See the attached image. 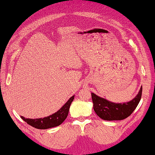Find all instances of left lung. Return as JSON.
Returning <instances> with one entry per match:
<instances>
[{
    "label": "left lung",
    "instance_id": "8db88e82",
    "mask_svg": "<svg viewBox=\"0 0 155 155\" xmlns=\"http://www.w3.org/2000/svg\"><path fill=\"white\" fill-rule=\"evenodd\" d=\"M142 87L132 101L124 104H114L91 93L93 103V109L99 117L106 121L123 120L132 114L142 98Z\"/></svg>",
    "mask_w": 155,
    "mask_h": 155
}]
</instances>
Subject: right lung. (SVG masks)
Wrapping results in <instances>:
<instances>
[{"instance_id": "obj_1", "label": "right lung", "mask_w": 155, "mask_h": 155, "mask_svg": "<svg viewBox=\"0 0 155 155\" xmlns=\"http://www.w3.org/2000/svg\"><path fill=\"white\" fill-rule=\"evenodd\" d=\"M74 95L72 96L65 104L52 115L43 118H26L24 116H21L25 122H26L30 126L38 129H47L60 126L64 120L66 119L70 110V105L73 101Z\"/></svg>"}]
</instances>
